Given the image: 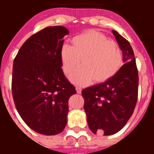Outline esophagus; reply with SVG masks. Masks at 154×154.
<instances>
[{
	"mask_svg": "<svg viewBox=\"0 0 154 154\" xmlns=\"http://www.w3.org/2000/svg\"><path fill=\"white\" fill-rule=\"evenodd\" d=\"M76 92H77V93L80 94L82 92V88L80 86H76Z\"/></svg>",
	"mask_w": 154,
	"mask_h": 154,
	"instance_id": "34e87169",
	"label": "esophagus"
}]
</instances>
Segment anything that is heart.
<instances>
[{"instance_id":"obj_1","label":"heart","mask_w":154,"mask_h":154,"mask_svg":"<svg viewBox=\"0 0 154 154\" xmlns=\"http://www.w3.org/2000/svg\"><path fill=\"white\" fill-rule=\"evenodd\" d=\"M72 46L63 45L60 50L62 68L65 75L76 85H88L96 79L104 82L115 75L123 65V55L115 42L104 34L90 30L72 39Z\"/></svg>"}]
</instances>
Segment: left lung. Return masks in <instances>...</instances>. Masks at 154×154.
Listing matches in <instances>:
<instances>
[{"label": "left lung", "mask_w": 154, "mask_h": 154, "mask_svg": "<svg viewBox=\"0 0 154 154\" xmlns=\"http://www.w3.org/2000/svg\"><path fill=\"white\" fill-rule=\"evenodd\" d=\"M112 31L125 64L111 79L82 91L89 129L105 136L123 129L133 115L138 97L139 76L133 48L117 31Z\"/></svg>", "instance_id": "left-lung-1"}]
</instances>
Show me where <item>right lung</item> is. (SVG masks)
I'll list each match as a JSON object with an SVG mask.
<instances>
[{
    "label": "right lung",
    "instance_id": "obj_1",
    "mask_svg": "<svg viewBox=\"0 0 154 154\" xmlns=\"http://www.w3.org/2000/svg\"><path fill=\"white\" fill-rule=\"evenodd\" d=\"M69 30L47 27L31 35L13 64L12 95L21 119L43 135L62 133L67 123L69 99L76 93L62 69L60 50Z\"/></svg>",
    "mask_w": 154,
    "mask_h": 154
}]
</instances>
